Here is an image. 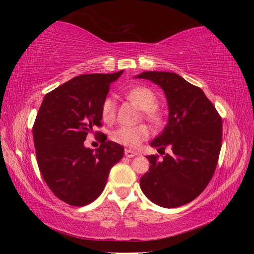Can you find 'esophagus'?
<instances>
[{"mask_svg":"<svg viewBox=\"0 0 254 254\" xmlns=\"http://www.w3.org/2000/svg\"><path fill=\"white\" fill-rule=\"evenodd\" d=\"M124 154H126V157H127V158H133V157H135L137 153L134 152V151H132V150L126 149V151H124Z\"/></svg>","mask_w":254,"mask_h":254,"instance_id":"1","label":"esophagus"}]
</instances>
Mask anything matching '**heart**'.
I'll return each mask as SVG.
<instances>
[{"label": "heart", "mask_w": 254, "mask_h": 254, "mask_svg": "<svg viewBox=\"0 0 254 254\" xmlns=\"http://www.w3.org/2000/svg\"><path fill=\"white\" fill-rule=\"evenodd\" d=\"M128 100L143 110L144 119L152 127H160L163 121L161 112L157 107V95L152 89L145 86H135L127 93ZM115 101L112 97H106L101 106V117L106 123H111L115 119ZM112 140L124 147L135 149L149 137L148 127L141 124L136 127H120L112 132Z\"/></svg>", "instance_id": "1"}]
</instances>
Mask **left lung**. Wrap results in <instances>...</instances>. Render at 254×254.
<instances>
[{"label": "left lung", "instance_id": "1", "mask_svg": "<svg viewBox=\"0 0 254 254\" xmlns=\"http://www.w3.org/2000/svg\"><path fill=\"white\" fill-rule=\"evenodd\" d=\"M137 78L160 86L168 102V123L151 147L170 154L148 156L150 168L140 179L143 194L161 207L190 203L207 187L222 147V118L204 92L178 74L143 71Z\"/></svg>", "mask_w": 254, "mask_h": 254}]
</instances>
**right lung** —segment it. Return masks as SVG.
I'll return each mask as SVG.
<instances>
[{
  "label": "right lung",
  "mask_w": 254,
  "mask_h": 254,
  "mask_svg": "<svg viewBox=\"0 0 254 254\" xmlns=\"http://www.w3.org/2000/svg\"><path fill=\"white\" fill-rule=\"evenodd\" d=\"M122 72L74 77L46 94L37 114L32 133L40 173L55 196L71 206L95 200L123 157L122 145L100 131V148L84 145L88 133L102 127V103Z\"/></svg>",
  "instance_id": "right-lung-1"
}]
</instances>
